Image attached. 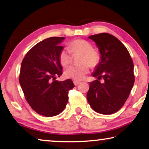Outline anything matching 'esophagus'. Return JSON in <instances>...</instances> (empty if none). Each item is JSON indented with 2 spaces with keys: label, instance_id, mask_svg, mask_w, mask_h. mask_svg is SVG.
Segmentation results:
<instances>
[{
  "label": "esophagus",
  "instance_id": "obj_1",
  "mask_svg": "<svg viewBox=\"0 0 149 149\" xmlns=\"http://www.w3.org/2000/svg\"><path fill=\"white\" fill-rule=\"evenodd\" d=\"M74 85H75V86H77V85H79V84H80V81H76V80H74Z\"/></svg>",
  "mask_w": 149,
  "mask_h": 149
}]
</instances>
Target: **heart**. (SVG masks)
Returning a JSON list of instances; mask_svg holds the SVG:
<instances>
[{
    "instance_id": "obj_1",
    "label": "heart",
    "mask_w": 149,
    "mask_h": 149,
    "mask_svg": "<svg viewBox=\"0 0 149 149\" xmlns=\"http://www.w3.org/2000/svg\"><path fill=\"white\" fill-rule=\"evenodd\" d=\"M69 50L63 48L59 54V61L63 67H68L72 62V54L81 53L77 65H72L65 72V76L74 80H81L88 74L89 66L95 68L101 62V56L98 51L93 49V45L84 39H75L70 42Z\"/></svg>"
}]
</instances>
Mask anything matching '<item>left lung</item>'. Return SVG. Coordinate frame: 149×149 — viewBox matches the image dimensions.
Listing matches in <instances>:
<instances>
[{"label":"left lung","mask_w":149,"mask_h":149,"mask_svg":"<svg viewBox=\"0 0 149 149\" xmlns=\"http://www.w3.org/2000/svg\"><path fill=\"white\" fill-rule=\"evenodd\" d=\"M101 54V62L93 76L98 79L89 83L87 99L98 113L117 112L129 97L134 82V65L129 51L116 37L108 33L92 35ZM104 79L103 83L99 80Z\"/></svg>","instance_id":"left-lung-1"}]
</instances>
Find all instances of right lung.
<instances>
[{"label":"right lung","instance_id":"obj_1","mask_svg":"<svg viewBox=\"0 0 149 149\" xmlns=\"http://www.w3.org/2000/svg\"><path fill=\"white\" fill-rule=\"evenodd\" d=\"M64 37H51L40 42L28 52L21 63L19 82L25 99L34 111L46 117L63 111L68 91L75 86L72 80L58 81L62 74L59 54Z\"/></svg>","mask_w":149,"mask_h":149}]
</instances>
